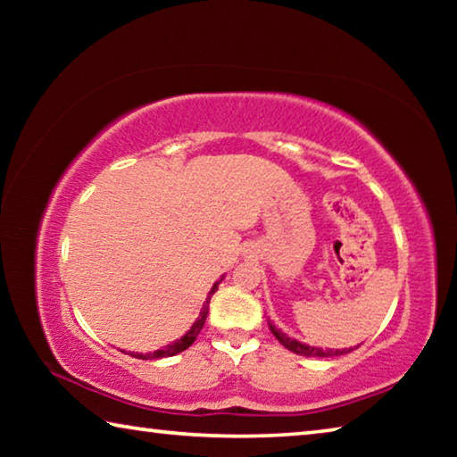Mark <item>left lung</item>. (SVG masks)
<instances>
[{
  "label": "left lung",
  "instance_id": "left-lung-1",
  "mask_svg": "<svg viewBox=\"0 0 457 457\" xmlns=\"http://www.w3.org/2000/svg\"><path fill=\"white\" fill-rule=\"evenodd\" d=\"M270 330H272V335L280 340V343L286 346V349L288 351H292V353H296V354H300V357H338V354H345V353H349L346 349H327V351H322V349H316V346H308V345H303L300 343V340H296V338H290L288 335H286V332H282L280 328H276L274 324H270Z\"/></svg>",
  "mask_w": 457,
  "mask_h": 457
}]
</instances>
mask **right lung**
Masks as SVG:
<instances>
[{"label":"right lung","mask_w":457,"mask_h":457,"mask_svg":"<svg viewBox=\"0 0 457 457\" xmlns=\"http://www.w3.org/2000/svg\"><path fill=\"white\" fill-rule=\"evenodd\" d=\"M221 280H223V278H221ZM221 280H220V282H221ZM220 282H215V284L212 286L210 296H207L205 304H204V308H201V312H199V319H197L195 322H193V327H191L187 332H185V335H183L179 340H175V343L167 345V346H163V349H159V351H154V353H149V354L135 353L133 357H137V359H163V357H173V354L181 353V351H185V349H189V346H191L193 343H195V338H197V335L201 332V328H204L205 319H207V312H210V300H212V296L215 294V290H218Z\"/></svg>","instance_id":"obj_1"}]
</instances>
